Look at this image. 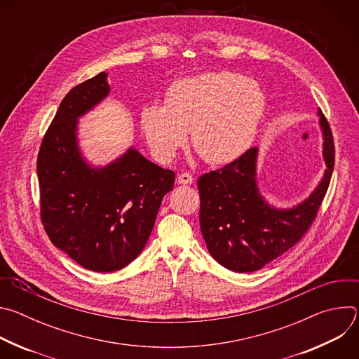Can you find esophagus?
<instances>
[{
    "label": "esophagus",
    "instance_id": "obj_1",
    "mask_svg": "<svg viewBox=\"0 0 359 359\" xmlns=\"http://www.w3.org/2000/svg\"><path fill=\"white\" fill-rule=\"evenodd\" d=\"M177 183L179 184H191L193 183V176L190 173H187V172L180 173L177 176Z\"/></svg>",
    "mask_w": 359,
    "mask_h": 359
}]
</instances>
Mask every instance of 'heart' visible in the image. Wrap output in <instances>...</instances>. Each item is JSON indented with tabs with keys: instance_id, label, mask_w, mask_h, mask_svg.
Returning <instances> with one entry per match:
<instances>
[{
	"instance_id": "heart-1",
	"label": "heart",
	"mask_w": 359,
	"mask_h": 359,
	"mask_svg": "<svg viewBox=\"0 0 359 359\" xmlns=\"http://www.w3.org/2000/svg\"><path fill=\"white\" fill-rule=\"evenodd\" d=\"M262 86L238 74L219 72L184 78L166 92L165 107L140 112L142 132L158 159L168 162L186 143L210 165L238 159L251 146L266 112Z\"/></svg>"
}]
</instances>
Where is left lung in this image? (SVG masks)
Returning a JSON list of instances; mask_svg holds the SVG:
<instances>
[{"label": "left lung", "mask_w": 359, "mask_h": 359, "mask_svg": "<svg viewBox=\"0 0 359 359\" xmlns=\"http://www.w3.org/2000/svg\"><path fill=\"white\" fill-rule=\"evenodd\" d=\"M323 156L327 165L314 191L290 209L270 206L257 184L259 149L198 177L200 229L212 257L237 273H252L280 257L310 229L334 170L335 149L330 125L318 109Z\"/></svg>", "instance_id": "8db88e82"}]
</instances>
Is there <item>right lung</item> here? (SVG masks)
Here are the masks:
<instances>
[{
  "label": "right lung",
  "mask_w": 359,
  "mask_h": 359,
  "mask_svg": "<svg viewBox=\"0 0 359 359\" xmlns=\"http://www.w3.org/2000/svg\"><path fill=\"white\" fill-rule=\"evenodd\" d=\"M108 74L72 88L62 99L38 153L41 220L55 247L79 266L112 273L144 248L175 172L135 147L107 166H92L78 142V121L108 95Z\"/></svg>",
  "instance_id": "1"
}]
</instances>
